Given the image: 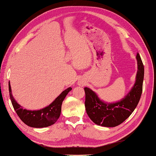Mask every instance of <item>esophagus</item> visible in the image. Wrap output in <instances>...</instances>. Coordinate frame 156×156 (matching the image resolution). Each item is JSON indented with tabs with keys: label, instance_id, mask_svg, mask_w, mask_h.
Masks as SVG:
<instances>
[{
	"label": "esophagus",
	"instance_id": "34e87169",
	"mask_svg": "<svg viewBox=\"0 0 156 156\" xmlns=\"http://www.w3.org/2000/svg\"><path fill=\"white\" fill-rule=\"evenodd\" d=\"M80 85H81V86H83V85H84V84H83V83L82 82H81V83H80Z\"/></svg>",
	"mask_w": 156,
	"mask_h": 156
}]
</instances>
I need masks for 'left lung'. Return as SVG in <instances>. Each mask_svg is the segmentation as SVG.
<instances>
[{
    "label": "left lung",
    "instance_id": "left-lung-1",
    "mask_svg": "<svg viewBox=\"0 0 156 156\" xmlns=\"http://www.w3.org/2000/svg\"><path fill=\"white\" fill-rule=\"evenodd\" d=\"M136 58L138 63L136 81L121 100L115 102H105L93 90L85 87L86 112L94 124L105 127L117 126L126 120L137 107L142 93L144 68L138 53Z\"/></svg>",
    "mask_w": 156,
    "mask_h": 156
}]
</instances>
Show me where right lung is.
I'll return each mask as SVG.
<instances>
[{
	"label": "right lung",
	"instance_id": "1",
	"mask_svg": "<svg viewBox=\"0 0 156 156\" xmlns=\"http://www.w3.org/2000/svg\"><path fill=\"white\" fill-rule=\"evenodd\" d=\"M9 94L14 111L21 120L28 126L32 128H45L51 126L58 120L62 111V102L66 95L71 90V87L64 90L50 105L46 107L36 111L23 108L12 96L10 81L9 83Z\"/></svg>",
	"mask_w": 156,
	"mask_h": 156
}]
</instances>
